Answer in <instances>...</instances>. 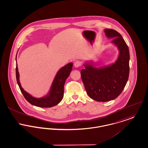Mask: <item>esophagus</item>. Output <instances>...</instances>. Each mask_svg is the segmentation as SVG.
I'll list each match as a JSON object with an SVG mask.
<instances>
[{"label":"esophagus","mask_w":148,"mask_h":148,"mask_svg":"<svg viewBox=\"0 0 148 148\" xmlns=\"http://www.w3.org/2000/svg\"><path fill=\"white\" fill-rule=\"evenodd\" d=\"M74 65L75 68H79L81 65V62L79 61H76L74 62Z\"/></svg>","instance_id":"1"}]
</instances>
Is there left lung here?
I'll list each match as a JSON object with an SVG mask.
<instances>
[{
    "label": "left lung",
    "mask_w": 148,
    "mask_h": 148,
    "mask_svg": "<svg viewBox=\"0 0 148 148\" xmlns=\"http://www.w3.org/2000/svg\"><path fill=\"white\" fill-rule=\"evenodd\" d=\"M104 32L107 38H114L112 43L119 51L117 59L110 65L99 68L92 62H88L80 72L88 95L98 102L116 98L121 93L129 75L130 53L127 44L117 31L105 29Z\"/></svg>",
    "instance_id": "obj_1"
}]
</instances>
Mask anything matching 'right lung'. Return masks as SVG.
Wrapping results in <instances>:
<instances>
[{
	"instance_id": "add662e5",
	"label": "right lung",
	"mask_w": 148,
	"mask_h": 148,
	"mask_svg": "<svg viewBox=\"0 0 148 148\" xmlns=\"http://www.w3.org/2000/svg\"><path fill=\"white\" fill-rule=\"evenodd\" d=\"M16 60L17 61V56ZM73 64L69 62L61 69L56 73L52 82L51 87L49 92L45 96L41 98H35L25 91L21 87L19 82V74L17 64H16V79L18 84L21 92L27 101L31 104L42 108L51 107L59 103L64 96V87L66 79L69 76L72 70Z\"/></svg>"
}]
</instances>
